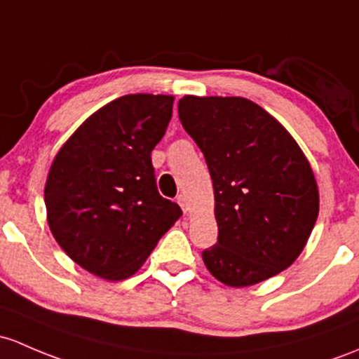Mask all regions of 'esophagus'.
<instances>
[{
  "instance_id": "obj_1",
  "label": "esophagus",
  "mask_w": 359,
  "mask_h": 359,
  "mask_svg": "<svg viewBox=\"0 0 359 359\" xmlns=\"http://www.w3.org/2000/svg\"><path fill=\"white\" fill-rule=\"evenodd\" d=\"M177 203H179L180 208H182L184 213H187V211L191 210V206H189V199H187L186 196H184V194H180L179 198H177Z\"/></svg>"
}]
</instances>
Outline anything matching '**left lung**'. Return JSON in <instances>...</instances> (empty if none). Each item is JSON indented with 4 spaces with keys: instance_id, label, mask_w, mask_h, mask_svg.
Here are the masks:
<instances>
[{
    "instance_id": "obj_1",
    "label": "left lung",
    "mask_w": 359,
    "mask_h": 359,
    "mask_svg": "<svg viewBox=\"0 0 359 359\" xmlns=\"http://www.w3.org/2000/svg\"><path fill=\"white\" fill-rule=\"evenodd\" d=\"M179 118L205 154L218 243L203 262L229 287L289 269L320 208L311 165L277 118L246 97L184 96Z\"/></svg>"
}]
</instances>
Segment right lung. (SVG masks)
<instances>
[{"label": "right lung", "instance_id": "add662e5", "mask_svg": "<svg viewBox=\"0 0 359 359\" xmlns=\"http://www.w3.org/2000/svg\"><path fill=\"white\" fill-rule=\"evenodd\" d=\"M172 107L173 96L165 94L118 97L94 111L53 160L44 187L48 225L89 273L129 278L182 215L160 196L151 163Z\"/></svg>", "mask_w": 359, "mask_h": 359}]
</instances>
